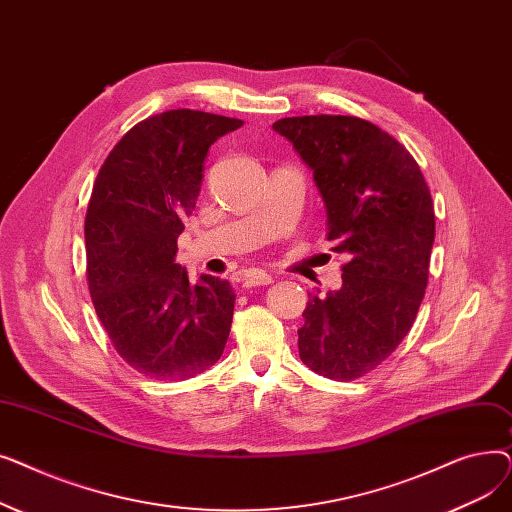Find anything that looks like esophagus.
<instances>
[{
    "instance_id": "esophagus-1",
    "label": "esophagus",
    "mask_w": 512,
    "mask_h": 512,
    "mask_svg": "<svg viewBox=\"0 0 512 512\" xmlns=\"http://www.w3.org/2000/svg\"><path fill=\"white\" fill-rule=\"evenodd\" d=\"M272 282H274V278H272L270 274L261 272V270H253V272L242 276V286H247V288H253V286H267V284H272Z\"/></svg>"
}]
</instances>
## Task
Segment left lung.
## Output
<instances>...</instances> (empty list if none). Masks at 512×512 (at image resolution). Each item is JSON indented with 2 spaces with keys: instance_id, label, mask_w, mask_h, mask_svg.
<instances>
[{
  "instance_id": "left-lung-1",
  "label": "left lung",
  "mask_w": 512,
  "mask_h": 512,
  "mask_svg": "<svg viewBox=\"0 0 512 512\" xmlns=\"http://www.w3.org/2000/svg\"><path fill=\"white\" fill-rule=\"evenodd\" d=\"M313 170L328 215V240L346 257L342 286L311 297L299 330L301 361L351 382L386 361L423 301L436 218L413 155L355 116L274 122Z\"/></svg>"
}]
</instances>
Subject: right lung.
<instances>
[{
	"label": "right lung",
	"mask_w": 512,
	"mask_h": 512,
	"mask_svg": "<svg viewBox=\"0 0 512 512\" xmlns=\"http://www.w3.org/2000/svg\"><path fill=\"white\" fill-rule=\"evenodd\" d=\"M242 120L170 110L132 126L105 157L85 218L93 307L118 355L153 380H186L218 361L236 294L199 284L176 263V240L203 182L209 147Z\"/></svg>",
	"instance_id": "1"
}]
</instances>
